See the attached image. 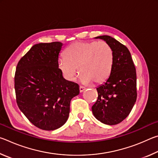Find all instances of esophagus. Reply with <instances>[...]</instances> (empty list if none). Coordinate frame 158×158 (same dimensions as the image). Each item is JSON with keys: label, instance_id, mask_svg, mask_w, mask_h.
<instances>
[{"label": "esophagus", "instance_id": "1", "mask_svg": "<svg viewBox=\"0 0 158 158\" xmlns=\"http://www.w3.org/2000/svg\"><path fill=\"white\" fill-rule=\"evenodd\" d=\"M85 89V88L84 87V86H82V85H80V86H79V91H80V93H82Z\"/></svg>", "mask_w": 158, "mask_h": 158}]
</instances>
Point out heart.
I'll return each instance as SVG.
<instances>
[{"label": "heart", "instance_id": "obj_1", "mask_svg": "<svg viewBox=\"0 0 158 158\" xmlns=\"http://www.w3.org/2000/svg\"><path fill=\"white\" fill-rule=\"evenodd\" d=\"M113 62V50L107 42H79L66 50L65 58L58 60V67L68 81L75 78L78 68L82 83L98 84L108 78Z\"/></svg>", "mask_w": 158, "mask_h": 158}]
</instances>
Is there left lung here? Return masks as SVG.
Instances as JSON below:
<instances>
[{
	"label": "left lung",
	"mask_w": 158,
	"mask_h": 158,
	"mask_svg": "<svg viewBox=\"0 0 158 158\" xmlns=\"http://www.w3.org/2000/svg\"><path fill=\"white\" fill-rule=\"evenodd\" d=\"M110 45L114 53L112 69L106 81L97 88L98 98L92 106L94 116L104 124L114 125L130 114L137 100V74L130 51L109 35L95 37Z\"/></svg>",
	"instance_id": "8db88e82"
}]
</instances>
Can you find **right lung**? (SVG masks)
I'll return each instance as SVG.
<instances>
[{
  "mask_svg": "<svg viewBox=\"0 0 158 158\" xmlns=\"http://www.w3.org/2000/svg\"><path fill=\"white\" fill-rule=\"evenodd\" d=\"M63 43L35 44L16 68L15 89L17 105L35 126L54 130L65 123L70 101L79 94L76 83L63 78L58 67Z\"/></svg>",
  "mask_w": 158,
  "mask_h": 158,
  "instance_id": "right-lung-1",
  "label": "right lung"
}]
</instances>
